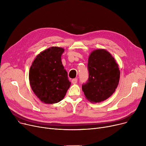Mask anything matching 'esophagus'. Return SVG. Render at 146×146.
<instances>
[{"label":"esophagus","instance_id":"1","mask_svg":"<svg viewBox=\"0 0 146 146\" xmlns=\"http://www.w3.org/2000/svg\"><path fill=\"white\" fill-rule=\"evenodd\" d=\"M72 83H73V84H76V83L78 82V79H72Z\"/></svg>","mask_w":146,"mask_h":146}]
</instances>
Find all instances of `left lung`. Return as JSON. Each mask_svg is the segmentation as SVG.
I'll return each mask as SVG.
<instances>
[{
    "instance_id": "obj_1",
    "label": "left lung",
    "mask_w": 146,
    "mask_h": 146,
    "mask_svg": "<svg viewBox=\"0 0 146 146\" xmlns=\"http://www.w3.org/2000/svg\"><path fill=\"white\" fill-rule=\"evenodd\" d=\"M89 79L82 88L90 102H102L115 91L119 80L120 71L115 60L104 49L90 53L88 58Z\"/></svg>"
}]
</instances>
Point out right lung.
<instances>
[{
    "label": "right lung",
    "instance_id": "add662e5",
    "mask_svg": "<svg viewBox=\"0 0 146 146\" xmlns=\"http://www.w3.org/2000/svg\"><path fill=\"white\" fill-rule=\"evenodd\" d=\"M64 51L61 47H50L36 57L30 67V86L35 95L45 104L61 101L71 85L61 62Z\"/></svg>",
    "mask_w": 146,
    "mask_h": 146
}]
</instances>
